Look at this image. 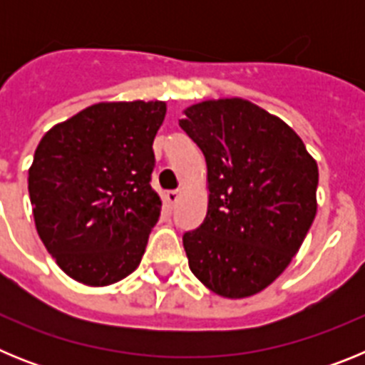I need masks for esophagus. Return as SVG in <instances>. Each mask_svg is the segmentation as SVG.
<instances>
[{
    "mask_svg": "<svg viewBox=\"0 0 365 365\" xmlns=\"http://www.w3.org/2000/svg\"><path fill=\"white\" fill-rule=\"evenodd\" d=\"M179 195H180L179 190H170V192H166L168 202H170V205H175V202L179 201Z\"/></svg>",
    "mask_w": 365,
    "mask_h": 365,
    "instance_id": "esophagus-1",
    "label": "esophagus"
}]
</instances>
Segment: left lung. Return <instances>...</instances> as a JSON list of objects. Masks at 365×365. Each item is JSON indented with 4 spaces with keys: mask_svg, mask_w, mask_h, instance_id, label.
I'll return each instance as SVG.
<instances>
[{
    "mask_svg": "<svg viewBox=\"0 0 365 365\" xmlns=\"http://www.w3.org/2000/svg\"><path fill=\"white\" fill-rule=\"evenodd\" d=\"M179 125L208 168V212L182 235L190 270L225 298L269 287L316 215L318 166L283 120L241 98L208 100Z\"/></svg>",
    "mask_w": 365,
    "mask_h": 365,
    "instance_id": "8db88e82",
    "label": "left lung"
}]
</instances>
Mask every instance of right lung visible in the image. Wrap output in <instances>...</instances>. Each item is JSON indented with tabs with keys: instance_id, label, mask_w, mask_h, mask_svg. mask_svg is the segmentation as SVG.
Segmentation results:
<instances>
[{
	"instance_id": "1",
	"label": "right lung",
	"mask_w": 365,
	"mask_h": 365,
	"mask_svg": "<svg viewBox=\"0 0 365 365\" xmlns=\"http://www.w3.org/2000/svg\"><path fill=\"white\" fill-rule=\"evenodd\" d=\"M164 102L95 104L43 135L29 170L40 240L58 267L91 287L130 276L160 217L151 188Z\"/></svg>"
}]
</instances>
